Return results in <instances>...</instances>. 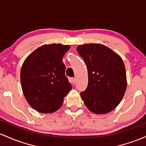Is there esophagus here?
<instances>
[{
	"mask_svg": "<svg viewBox=\"0 0 146 146\" xmlns=\"http://www.w3.org/2000/svg\"><path fill=\"white\" fill-rule=\"evenodd\" d=\"M71 81H72V83L73 84H74V83H76V78H72Z\"/></svg>",
	"mask_w": 146,
	"mask_h": 146,
	"instance_id": "obj_1",
	"label": "esophagus"
}]
</instances>
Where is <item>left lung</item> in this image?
I'll return each mask as SVG.
<instances>
[{"label": "left lung", "mask_w": 146, "mask_h": 146, "mask_svg": "<svg viewBox=\"0 0 146 146\" xmlns=\"http://www.w3.org/2000/svg\"><path fill=\"white\" fill-rule=\"evenodd\" d=\"M76 50L88 68V87L81 92L85 105L95 114L111 112L120 104L127 87L122 58L99 43L78 45Z\"/></svg>", "instance_id": "obj_1"}]
</instances>
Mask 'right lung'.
I'll use <instances>...</instances> for the list:
<instances>
[{"label": "right lung", "mask_w": 146, "mask_h": 146, "mask_svg": "<svg viewBox=\"0 0 146 146\" xmlns=\"http://www.w3.org/2000/svg\"><path fill=\"white\" fill-rule=\"evenodd\" d=\"M70 48L61 44L43 45L25 60L21 70L22 90L28 104L38 112L56 111L71 90L62 61Z\"/></svg>", "instance_id": "add662e5"}]
</instances>
